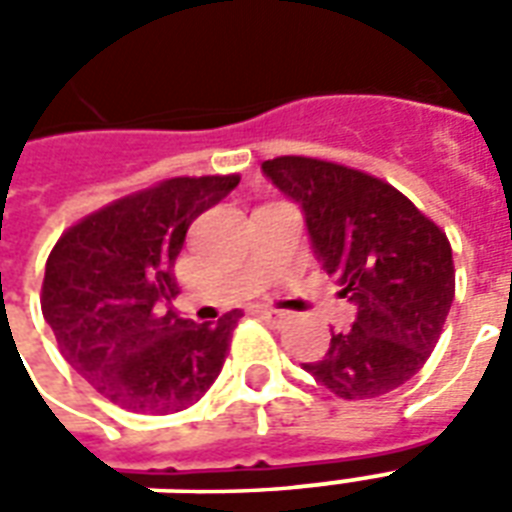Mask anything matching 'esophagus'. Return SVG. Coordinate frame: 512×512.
Wrapping results in <instances>:
<instances>
[{
	"instance_id": "obj_1",
	"label": "esophagus",
	"mask_w": 512,
	"mask_h": 512,
	"mask_svg": "<svg viewBox=\"0 0 512 512\" xmlns=\"http://www.w3.org/2000/svg\"><path fill=\"white\" fill-rule=\"evenodd\" d=\"M257 315V318H263V321H268V323H285V312H277V310H268V307H255V310H252Z\"/></svg>"
}]
</instances>
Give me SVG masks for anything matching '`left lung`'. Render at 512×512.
I'll return each instance as SVG.
<instances>
[{
    "label": "left lung",
    "instance_id": "left-lung-1",
    "mask_svg": "<svg viewBox=\"0 0 512 512\" xmlns=\"http://www.w3.org/2000/svg\"><path fill=\"white\" fill-rule=\"evenodd\" d=\"M263 175L301 208L323 271L354 304V323L304 365L345 400L392 392L419 373L455 296L447 235L395 186L332 161L279 156Z\"/></svg>",
    "mask_w": 512,
    "mask_h": 512
}]
</instances>
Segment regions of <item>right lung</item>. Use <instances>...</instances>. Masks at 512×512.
Returning <instances> with one entry per match:
<instances>
[{"instance_id":"1","label":"right lung","mask_w":512,"mask_h":512,"mask_svg":"<svg viewBox=\"0 0 512 512\" xmlns=\"http://www.w3.org/2000/svg\"><path fill=\"white\" fill-rule=\"evenodd\" d=\"M238 175L172 178L73 224L51 249L43 318L60 354L104 397L139 414L197 403L216 376L241 312L194 323L172 310L191 222L238 186Z\"/></svg>"}]
</instances>
